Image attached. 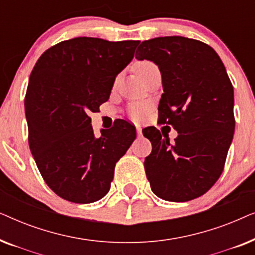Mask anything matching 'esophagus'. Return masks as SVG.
Instances as JSON below:
<instances>
[{"label": "esophagus", "instance_id": "34e87169", "mask_svg": "<svg viewBox=\"0 0 255 255\" xmlns=\"http://www.w3.org/2000/svg\"><path fill=\"white\" fill-rule=\"evenodd\" d=\"M137 135H138L139 138H140L141 135H142V132H141V128L140 127H137Z\"/></svg>", "mask_w": 255, "mask_h": 255}]
</instances>
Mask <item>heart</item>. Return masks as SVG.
<instances>
[{
  "label": "heart",
  "instance_id": "b5f03b06",
  "mask_svg": "<svg viewBox=\"0 0 255 255\" xmlns=\"http://www.w3.org/2000/svg\"><path fill=\"white\" fill-rule=\"evenodd\" d=\"M156 66L153 64L152 61H148V60H142V61H139L137 64L134 65V69L135 72H137V74L142 78L146 73L151 71V69L155 68ZM146 113V108L145 106H141V104H135L131 108L130 110V116L132 120L134 121H139L141 120L142 117H144V115Z\"/></svg>",
  "mask_w": 255,
  "mask_h": 255
}]
</instances>
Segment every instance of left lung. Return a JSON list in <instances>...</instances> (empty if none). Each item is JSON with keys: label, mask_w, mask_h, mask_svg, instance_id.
Wrapping results in <instances>:
<instances>
[{"label": "left lung", "mask_w": 255, "mask_h": 255, "mask_svg": "<svg viewBox=\"0 0 255 255\" xmlns=\"http://www.w3.org/2000/svg\"><path fill=\"white\" fill-rule=\"evenodd\" d=\"M135 58L159 67V120L179 133L169 142L154 127L142 131L152 142L145 158L151 189L170 202L200 197L221 176L235 133V93L225 66L209 45L181 36L142 41Z\"/></svg>", "instance_id": "1"}]
</instances>
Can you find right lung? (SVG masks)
I'll use <instances>...</instances> for the list:
<instances>
[{"label":"right lung","instance_id":"1","mask_svg":"<svg viewBox=\"0 0 255 255\" xmlns=\"http://www.w3.org/2000/svg\"><path fill=\"white\" fill-rule=\"evenodd\" d=\"M138 44L73 38L45 51L31 72L24 101L29 146L45 182L66 201L87 204L106 196L115 165L135 139V128L124 120L95 137L88 115L109 100Z\"/></svg>","mask_w":255,"mask_h":255}]
</instances>
